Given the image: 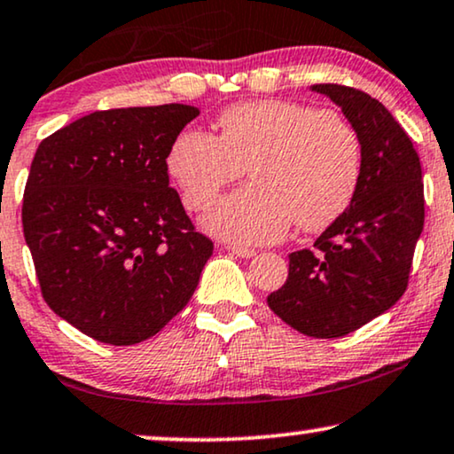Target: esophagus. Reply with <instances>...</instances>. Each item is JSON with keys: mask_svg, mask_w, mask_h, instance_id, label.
<instances>
[{"mask_svg": "<svg viewBox=\"0 0 454 454\" xmlns=\"http://www.w3.org/2000/svg\"><path fill=\"white\" fill-rule=\"evenodd\" d=\"M229 250H231L233 254L241 256V258H252V256L256 254V252L252 250V248H244V246H238V244H231V246H229Z\"/></svg>", "mask_w": 454, "mask_h": 454, "instance_id": "34e87169", "label": "esophagus"}]
</instances>
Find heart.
<instances>
[{
	"label": "heart",
	"mask_w": 454,
	"mask_h": 454,
	"mask_svg": "<svg viewBox=\"0 0 454 454\" xmlns=\"http://www.w3.org/2000/svg\"><path fill=\"white\" fill-rule=\"evenodd\" d=\"M221 137L202 129L176 135L167 167L187 210L200 213L223 187L248 173L252 184L204 216V227L238 244H267L292 223L317 233L355 202L363 144L338 114L296 102H248L225 110Z\"/></svg>",
	"instance_id": "1"
}]
</instances>
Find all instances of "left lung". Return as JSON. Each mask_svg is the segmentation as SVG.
Masks as SVG:
<instances>
[{"mask_svg":"<svg viewBox=\"0 0 454 454\" xmlns=\"http://www.w3.org/2000/svg\"><path fill=\"white\" fill-rule=\"evenodd\" d=\"M363 144L355 202L315 241L290 254L286 284L269 309L310 338H340L386 313L407 290L426 221L421 162L387 108L355 87L321 83Z\"/></svg>","mask_w":454,"mask_h":454,"instance_id":"obj_1","label":"left lung"}]
</instances>
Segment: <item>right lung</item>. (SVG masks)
<instances>
[{"label":"right lung","mask_w":454,"mask_h":454,"mask_svg":"<svg viewBox=\"0 0 454 454\" xmlns=\"http://www.w3.org/2000/svg\"><path fill=\"white\" fill-rule=\"evenodd\" d=\"M198 114L185 104L91 112L35 152L22 229L41 294L98 342L156 335L213 256L168 187L170 145Z\"/></svg>","instance_id":"right-lung-1"}]
</instances>
